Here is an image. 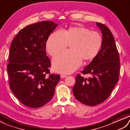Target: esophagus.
<instances>
[{"mask_svg":"<svg viewBox=\"0 0 130 130\" xmlns=\"http://www.w3.org/2000/svg\"><path fill=\"white\" fill-rule=\"evenodd\" d=\"M66 77H67V76H66V75H65V74H60V78H65Z\"/></svg>","mask_w":130,"mask_h":130,"instance_id":"1","label":"esophagus"}]
</instances>
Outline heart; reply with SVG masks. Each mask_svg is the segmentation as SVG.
<instances>
[{
	"label": "heart",
	"mask_w": 130,
	"mask_h": 130,
	"mask_svg": "<svg viewBox=\"0 0 130 130\" xmlns=\"http://www.w3.org/2000/svg\"><path fill=\"white\" fill-rule=\"evenodd\" d=\"M102 43V38L99 33L77 26L71 27L62 32L57 31L52 33L46 42V50L51 56H54L71 44V51L59 54L52 62L55 71L70 73L80 67L82 59L93 60L100 52Z\"/></svg>",
	"instance_id": "obj_1"
}]
</instances>
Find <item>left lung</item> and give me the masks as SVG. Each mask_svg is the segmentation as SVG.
Masks as SVG:
<instances>
[{
  "instance_id": "1",
  "label": "left lung",
  "mask_w": 130,
  "mask_h": 130,
  "mask_svg": "<svg viewBox=\"0 0 130 130\" xmlns=\"http://www.w3.org/2000/svg\"><path fill=\"white\" fill-rule=\"evenodd\" d=\"M101 30L102 43L97 56L81 73L78 74L73 88L75 98L83 104L94 106L107 99L119 78V54L111 31L105 24L97 23Z\"/></svg>"
}]
</instances>
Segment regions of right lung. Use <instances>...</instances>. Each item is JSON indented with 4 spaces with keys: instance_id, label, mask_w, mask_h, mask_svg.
Masks as SVG:
<instances>
[{
    "instance_id": "obj_1",
    "label": "right lung",
    "mask_w": 130,
    "mask_h": 130,
    "mask_svg": "<svg viewBox=\"0 0 130 130\" xmlns=\"http://www.w3.org/2000/svg\"><path fill=\"white\" fill-rule=\"evenodd\" d=\"M58 24L42 21L20 30L10 44L7 70L9 85L23 104L39 108L52 99L59 74H51L46 42Z\"/></svg>"
}]
</instances>
